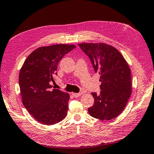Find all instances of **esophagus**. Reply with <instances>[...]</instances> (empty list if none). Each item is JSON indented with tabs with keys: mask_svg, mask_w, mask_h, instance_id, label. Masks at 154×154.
<instances>
[{
	"mask_svg": "<svg viewBox=\"0 0 154 154\" xmlns=\"http://www.w3.org/2000/svg\"><path fill=\"white\" fill-rule=\"evenodd\" d=\"M72 96H73L75 97H79L82 95V93H72L71 94Z\"/></svg>",
	"mask_w": 154,
	"mask_h": 154,
	"instance_id": "obj_1",
	"label": "esophagus"
}]
</instances>
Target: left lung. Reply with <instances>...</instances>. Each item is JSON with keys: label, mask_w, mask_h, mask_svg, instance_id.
Listing matches in <instances>:
<instances>
[{"label": "left lung", "mask_w": 154, "mask_h": 154, "mask_svg": "<svg viewBox=\"0 0 154 154\" xmlns=\"http://www.w3.org/2000/svg\"><path fill=\"white\" fill-rule=\"evenodd\" d=\"M94 71L100 75V95L92 93L94 104L89 114L102 121L118 116L125 108L132 92L131 72L123 56L112 46L104 43H81Z\"/></svg>", "instance_id": "8db88e82"}]
</instances>
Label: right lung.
Here are the masks:
<instances>
[{"instance_id":"add662e5","label":"right lung","mask_w":154,"mask_h":154,"mask_svg":"<svg viewBox=\"0 0 154 154\" xmlns=\"http://www.w3.org/2000/svg\"><path fill=\"white\" fill-rule=\"evenodd\" d=\"M73 44H55L40 47L25 60L19 75V84L25 108L36 121L52 125L65 118L69 94L51 88L50 82L60 60L75 48ZM57 74V73H55Z\"/></svg>"}]
</instances>
